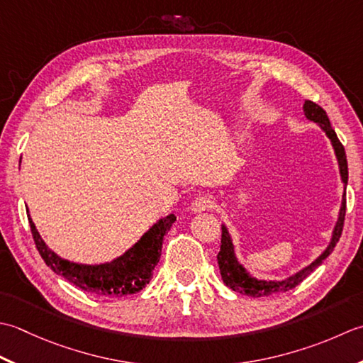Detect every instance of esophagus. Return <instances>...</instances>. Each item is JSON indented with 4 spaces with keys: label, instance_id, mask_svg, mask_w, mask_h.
<instances>
[{
    "label": "esophagus",
    "instance_id": "obj_1",
    "mask_svg": "<svg viewBox=\"0 0 363 363\" xmlns=\"http://www.w3.org/2000/svg\"><path fill=\"white\" fill-rule=\"evenodd\" d=\"M213 205H214V202H213V199L210 197V196H197L194 201H192V203H191V211L192 213H201V211H206V210H210V208H213Z\"/></svg>",
    "mask_w": 363,
    "mask_h": 363
}]
</instances>
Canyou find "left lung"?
I'll return each mask as SVG.
<instances>
[{"label":"left lung","instance_id":"left-lung-1","mask_svg":"<svg viewBox=\"0 0 363 363\" xmlns=\"http://www.w3.org/2000/svg\"><path fill=\"white\" fill-rule=\"evenodd\" d=\"M302 108H304V114L307 119L320 125V128L326 133V136L330 139V144H332V147H334L335 157L338 161L340 177H342V182L345 184L342 206H340L338 219L335 223L334 232H332L330 242L326 247V250H324L320 257L315 258L312 263L306 266V268H302L299 272H296V274L286 277L284 280H262V279L250 276L246 271V268H244V266L238 262V258H236V254H235L232 236H230V233H228L227 227L223 225V238H220V250L218 254V264H219L220 277H223L224 284L228 288H232V290L236 293L252 296V298H262V296H269L274 293H285V291L293 290L294 286H298L302 280L312 274L318 266L326 260V258L332 254V250H334V247L337 246L340 236H342L345 213H346V184H347V161H346L345 147L338 140L337 133L334 131V128L330 127V122H329L326 111L310 100H306L304 106Z\"/></svg>","mask_w":363,"mask_h":363}]
</instances>
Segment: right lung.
<instances>
[{"label": "right lung", "instance_id": "right-lung-1", "mask_svg": "<svg viewBox=\"0 0 363 363\" xmlns=\"http://www.w3.org/2000/svg\"><path fill=\"white\" fill-rule=\"evenodd\" d=\"M28 219L35 247L48 268L81 290L100 296H111V298H122V296L139 293L150 282L155 266L158 264L161 257L162 240L171 230L177 218L174 214H169L160 219L123 255L114 258L113 262L100 264H83L64 260L42 240L29 214Z\"/></svg>", "mask_w": 363, "mask_h": 363}]
</instances>
